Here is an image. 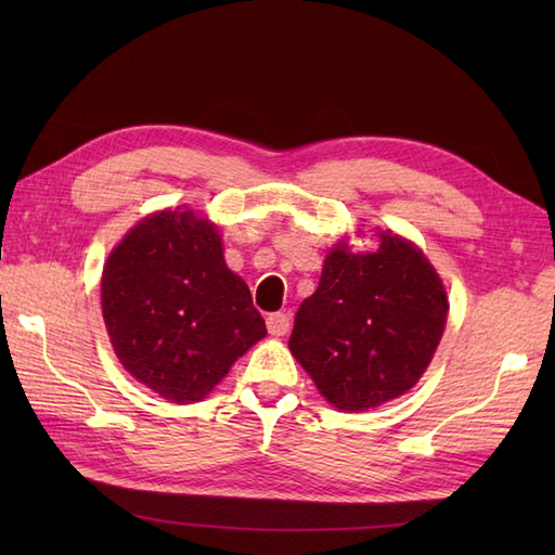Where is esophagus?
I'll list each match as a JSON object with an SVG mask.
<instances>
[{
	"label": "esophagus",
	"mask_w": 555,
	"mask_h": 555,
	"mask_svg": "<svg viewBox=\"0 0 555 555\" xmlns=\"http://www.w3.org/2000/svg\"><path fill=\"white\" fill-rule=\"evenodd\" d=\"M267 328L271 336H286L288 328H291V320L286 312H271L267 317Z\"/></svg>",
	"instance_id": "34e87169"
}]
</instances>
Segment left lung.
Wrapping results in <instances>:
<instances>
[{"label": "left lung", "mask_w": 555, "mask_h": 555, "mask_svg": "<svg viewBox=\"0 0 555 555\" xmlns=\"http://www.w3.org/2000/svg\"><path fill=\"white\" fill-rule=\"evenodd\" d=\"M446 288L420 247L391 231L372 253L338 243L305 298L288 348L338 410H370L410 391L446 328Z\"/></svg>", "instance_id": "left-lung-1"}]
</instances>
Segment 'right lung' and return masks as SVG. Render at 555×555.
I'll return each mask as SVG.
<instances>
[{
	"label": "right lung",
	"instance_id": "add662e5",
	"mask_svg": "<svg viewBox=\"0 0 555 555\" xmlns=\"http://www.w3.org/2000/svg\"><path fill=\"white\" fill-rule=\"evenodd\" d=\"M102 314L126 372L173 403L203 400L267 336L217 227L181 207L145 217L114 247Z\"/></svg>",
	"mask_w": 555,
	"mask_h": 555
}]
</instances>
